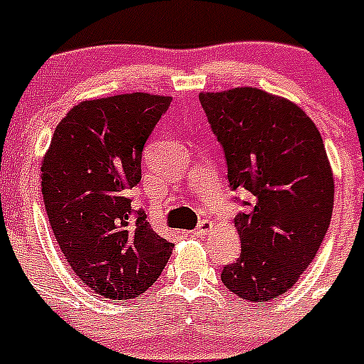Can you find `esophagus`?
<instances>
[{
    "mask_svg": "<svg viewBox=\"0 0 364 364\" xmlns=\"http://www.w3.org/2000/svg\"><path fill=\"white\" fill-rule=\"evenodd\" d=\"M208 232H212V223H210V220H206V219H203L201 223L198 224V228L193 230V235L205 237Z\"/></svg>",
    "mask_w": 364,
    "mask_h": 364,
    "instance_id": "obj_1",
    "label": "esophagus"
}]
</instances>
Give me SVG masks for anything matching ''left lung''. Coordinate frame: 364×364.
<instances>
[{
    "label": "left lung",
    "mask_w": 364,
    "mask_h": 364,
    "mask_svg": "<svg viewBox=\"0 0 364 364\" xmlns=\"http://www.w3.org/2000/svg\"><path fill=\"white\" fill-rule=\"evenodd\" d=\"M220 144L232 190L251 193L235 215L240 257L223 284L250 301L278 298L311 266L328 230L334 179L314 122L257 87L199 95Z\"/></svg>",
    "instance_id": "obj_1"
}]
</instances>
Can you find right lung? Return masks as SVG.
<instances>
[{
    "instance_id": "obj_1",
    "label": "right lung",
    "mask_w": 364,
    "mask_h": 364,
    "mask_svg": "<svg viewBox=\"0 0 364 364\" xmlns=\"http://www.w3.org/2000/svg\"><path fill=\"white\" fill-rule=\"evenodd\" d=\"M171 102L129 93L75 105L41 166L53 235L73 273L105 300L140 296L171 259L174 244L131 206L141 152Z\"/></svg>"
}]
</instances>
